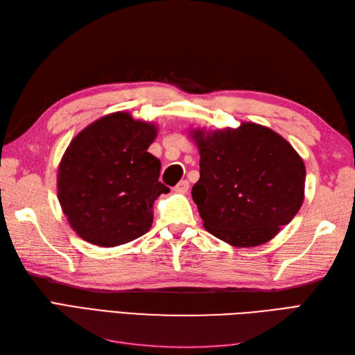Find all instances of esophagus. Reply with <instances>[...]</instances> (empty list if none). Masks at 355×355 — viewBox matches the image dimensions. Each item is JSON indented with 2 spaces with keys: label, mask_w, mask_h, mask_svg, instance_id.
I'll list each match as a JSON object with an SVG mask.
<instances>
[{
  "label": "esophagus",
  "mask_w": 355,
  "mask_h": 355,
  "mask_svg": "<svg viewBox=\"0 0 355 355\" xmlns=\"http://www.w3.org/2000/svg\"><path fill=\"white\" fill-rule=\"evenodd\" d=\"M189 189V182L188 180H180L179 184L175 187L176 192H187Z\"/></svg>",
  "instance_id": "esophagus-1"
}]
</instances>
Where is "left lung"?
Returning a JSON list of instances; mask_svg holds the SVG:
<instances>
[{"label":"left lung","mask_w":355,"mask_h":355,"mask_svg":"<svg viewBox=\"0 0 355 355\" xmlns=\"http://www.w3.org/2000/svg\"><path fill=\"white\" fill-rule=\"evenodd\" d=\"M200 151V179L192 187L202 225L235 247L274 239L304 202L305 166L286 139L271 128L192 132Z\"/></svg>","instance_id":"left-lung-1"}]
</instances>
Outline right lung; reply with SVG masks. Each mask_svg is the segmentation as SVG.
I'll use <instances>...</instances> for the list:
<instances>
[{"instance_id": "1", "label": "right lung", "mask_w": 355, "mask_h": 355, "mask_svg": "<svg viewBox=\"0 0 355 355\" xmlns=\"http://www.w3.org/2000/svg\"><path fill=\"white\" fill-rule=\"evenodd\" d=\"M155 124L114 112L72 139L58 170V197L80 237L115 247L151 228L154 201L170 191L161 184V163L148 153Z\"/></svg>"}]
</instances>
